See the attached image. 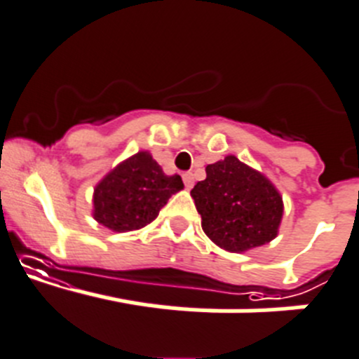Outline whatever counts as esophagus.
<instances>
[{
	"mask_svg": "<svg viewBox=\"0 0 359 359\" xmlns=\"http://www.w3.org/2000/svg\"><path fill=\"white\" fill-rule=\"evenodd\" d=\"M194 182H196V180H194V174L192 172H185V174H183V183H185L187 189H189V190L192 189Z\"/></svg>",
	"mask_w": 359,
	"mask_h": 359,
	"instance_id": "esophagus-1",
	"label": "esophagus"
}]
</instances>
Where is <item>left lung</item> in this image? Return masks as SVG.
I'll use <instances>...</instances> for the list:
<instances>
[{"instance_id":"1","label":"left lung","mask_w":359,"mask_h":359,"mask_svg":"<svg viewBox=\"0 0 359 359\" xmlns=\"http://www.w3.org/2000/svg\"><path fill=\"white\" fill-rule=\"evenodd\" d=\"M201 225L217 247L233 254L262 247L278 234L284 201L262 172L234 155L210 163L190 192Z\"/></svg>"}]
</instances>
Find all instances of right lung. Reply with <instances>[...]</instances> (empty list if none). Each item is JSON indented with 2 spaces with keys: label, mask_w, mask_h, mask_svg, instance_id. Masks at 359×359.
<instances>
[{
  "label": "right lung",
  "mask_w": 359,
  "mask_h": 359,
  "mask_svg": "<svg viewBox=\"0 0 359 359\" xmlns=\"http://www.w3.org/2000/svg\"><path fill=\"white\" fill-rule=\"evenodd\" d=\"M182 176H167L149 151H137L109 170L93 190V218L112 233H130L158 217Z\"/></svg>",
  "instance_id": "right-lung-1"
}]
</instances>
